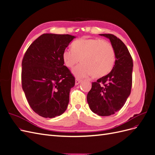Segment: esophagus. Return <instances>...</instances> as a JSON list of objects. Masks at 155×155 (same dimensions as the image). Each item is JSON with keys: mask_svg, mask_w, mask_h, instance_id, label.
Segmentation results:
<instances>
[{"mask_svg": "<svg viewBox=\"0 0 155 155\" xmlns=\"http://www.w3.org/2000/svg\"><path fill=\"white\" fill-rule=\"evenodd\" d=\"M81 81V80L80 79L76 78V81H75V84H76V85H79V83H80Z\"/></svg>", "mask_w": 155, "mask_h": 155, "instance_id": "esophagus-1", "label": "esophagus"}]
</instances>
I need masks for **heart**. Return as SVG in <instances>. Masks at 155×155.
Here are the masks:
<instances>
[{
  "label": "heart",
  "instance_id": "heart-1",
  "mask_svg": "<svg viewBox=\"0 0 155 155\" xmlns=\"http://www.w3.org/2000/svg\"><path fill=\"white\" fill-rule=\"evenodd\" d=\"M63 59L65 65L70 68L81 59L83 63L72 70L73 74L77 78L93 76L100 78L111 71L115 63L116 53L109 42L82 37L73 42L72 49L63 51Z\"/></svg>",
  "mask_w": 155,
  "mask_h": 155
}]
</instances>
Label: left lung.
I'll use <instances>...</instances> for the list:
<instances>
[{
    "mask_svg": "<svg viewBox=\"0 0 155 155\" xmlns=\"http://www.w3.org/2000/svg\"><path fill=\"white\" fill-rule=\"evenodd\" d=\"M109 39L116 53L109 74L92 82L87 100L94 113L101 116L115 114L125 104L132 87L133 59L125 44L112 34H100Z\"/></svg>",
    "mask_w": 155,
    "mask_h": 155,
    "instance_id": "left-lung-1",
    "label": "left lung"
}]
</instances>
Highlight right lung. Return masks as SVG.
Segmentation results:
<instances>
[{
  "label": "right lung",
  "mask_w": 155,
  "mask_h": 155,
  "mask_svg": "<svg viewBox=\"0 0 155 155\" xmlns=\"http://www.w3.org/2000/svg\"><path fill=\"white\" fill-rule=\"evenodd\" d=\"M76 37L44 34L26 50L22 62V87L35 113L52 118L67 110L75 78L64 65L63 53Z\"/></svg>",
  "instance_id": "right-lung-1"
}]
</instances>
